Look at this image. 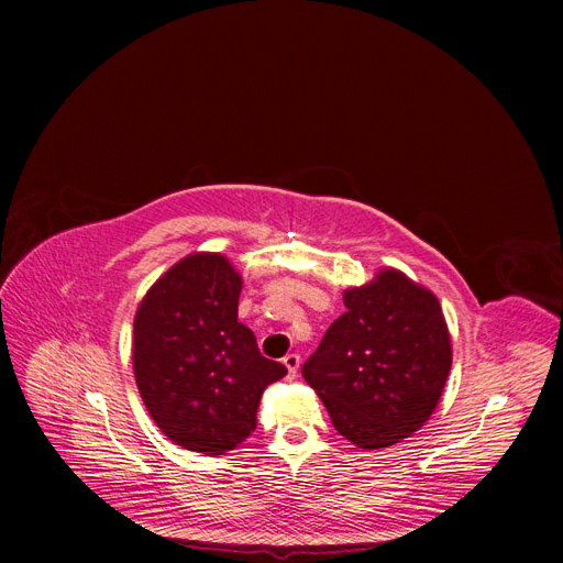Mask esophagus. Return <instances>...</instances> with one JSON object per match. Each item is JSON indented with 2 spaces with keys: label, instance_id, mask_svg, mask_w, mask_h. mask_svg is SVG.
<instances>
[{
  "label": "esophagus",
  "instance_id": "esophagus-1",
  "mask_svg": "<svg viewBox=\"0 0 563 563\" xmlns=\"http://www.w3.org/2000/svg\"><path fill=\"white\" fill-rule=\"evenodd\" d=\"M283 365L287 367L289 376H297V372H299V365H301L299 353H287V356L283 358Z\"/></svg>",
  "mask_w": 563,
  "mask_h": 563
}]
</instances>
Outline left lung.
I'll return each instance as SVG.
<instances>
[{
  "label": "left lung",
  "mask_w": 563,
  "mask_h": 563,
  "mask_svg": "<svg viewBox=\"0 0 563 563\" xmlns=\"http://www.w3.org/2000/svg\"><path fill=\"white\" fill-rule=\"evenodd\" d=\"M338 317L303 365L340 435L383 450L420 431L452 369V338L435 294L399 269L344 289Z\"/></svg>",
  "instance_id": "left-lung-1"
}]
</instances>
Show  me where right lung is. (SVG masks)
I'll return each instance as SVG.
<instances>
[{"mask_svg": "<svg viewBox=\"0 0 563 563\" xmlns=\"http://www.w3.org/2000/svg\"><path fill=\"white\" fill-rule=\"evenodd\" d=\"M242 285L225 255L191 253L145 291L134 314L139 395L159 431L189 452L219 456L244 442L264 388L287 374L236 321Z\"/></svg>", "mask_w": 563, "mask_h": 563, "instance_id": "1", "label": "right lung"}]
</instances>
